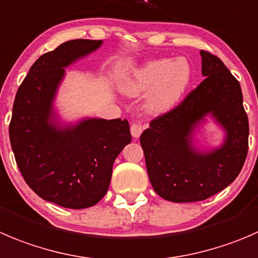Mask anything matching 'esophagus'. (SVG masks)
<instances>
[{
    "label": "esophagus",
    "instance_id": "34e87169",
    "mask_svg": "<svg viewBox=\"0 0 258 258\" xmlns=\"http://www.w3.org/2000/svg\"><path fill=\"white\" fill-rule=\"evenodd\" d=\"M142 131H144V127L141 123H132L131 124V135L134 139H139L141 136Z\"/></svg>",
    "mask_w": 258,
    "mask_h": 258
}]
</instances>
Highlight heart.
Masks as SVG:
<instances>
[{"label": "heart", "instance_id": "heart-1", "mask_svg": "<svg viewBox=\"0 0 258 258\" xmlns=\"http://www.w3.org/2000/svg\"><path fill=\"white\" fill-rule=\"evenodd\" d=\"M191 81V67L184 57L147 61L123 79L121 91L126 96L140 97L150 92L145 102L149 113L169 111L184 96Z\"/></svg>", "mask_w": 258, "mask_h": 258}]
</instances>
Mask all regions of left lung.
Listing matches in <instances>:
<instances>
[{
  "instance_id": "left-lung-1",
  "label": "left lung",
  "mask_w": 258,
  "mask_h": 258,
  "mask_svg": "<svg viewBox=\"0 0 258 258\" xmlns=\"http://www.w3.org/2000/svg\"><path fill=\"white\" fill-rule=\"evenodd\" d=\"M201 56L206 79L140 137L152 187L175 203L206 201L228 186L248 151V118L238 81L216 55L202 50ZM207 115L224 128L225 140L203 152L194 146V134Z\"/></svg>"
}]
</instances>
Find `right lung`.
<instances>
[{
	"label": "right lung",
	"instance_id": "obj_1",
	"mask_svg": "<svg viewBox=\"0 0 258 258\" xmlns=\"http://www.w3.org/2000/svg\"><path fill=\"white\" fill-rule=\"evenodd\" d=\"M102 42L71 40L41 55L15 97L10 141L17 166L40 198L64 208L98 203L108 190L114 160L131 142L127 119L83 118L62 124L54 109L66 68Z\"/></svg>",
	"mask_w": 258,
	"mask_h": 258
}]
</instances>
